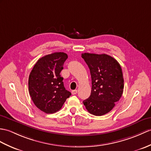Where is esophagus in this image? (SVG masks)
<instances>
[{
  "mask_svg": "<svg viewBox=\"0 0 151 151\" xmlns=\"http://www.w3.org/2000/svg\"><path fill=\"white\" fill-rule=\"evenodd\" d=\"M72 94H76L77 93V90H73L71 91Z\"/></svg>",
  "mask_w": 151,
  "mask_h": 151,
  "instance_id": "1",
  "label": "esophagus"
}]
</instances>
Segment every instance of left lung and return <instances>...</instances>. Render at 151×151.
I'll use <instances>...</instances> for the list:
<instances>
[{
  "instance_id": "1",
  "label": "left lung",
  "mask_w": 151,
  "mask_h": 151,
  "mask_svg": "<svg viewBox=\"0 0 151 151\" xmlns=\"http://www.w3.org/2000/svg\"><path fill=\"white\" fill-rule=\"evenodd\" d=\"M90 70L92 80L91 95L83 101L89 113L102 116L115 106L124 91L122 68L116 60L106 54H82Z\"/></svg>"
}]
</instances>
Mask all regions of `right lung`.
<instances>
[{
	"mask_svg": "<svg viewBox=\"0 0 151 151\" xmlns=\"http://www.w3.org/2000/svg\"><path fill=\"white\" fill-rule=\"evenodd\" d=\"M63 52H56L40 58L31 71L28 80L29 93L37 108L47 114L62 108L71 93L66 90L60 75L68 58Z\"/></svg>",
	"mask_w": 151,
	"mask_h": 151,
	"instance_id": "1",
	"label": "right lung"
}]
</instances>
